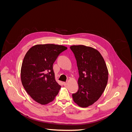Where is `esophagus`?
Returning a JSON list of instances; mask_svg holds the SVG:
<instances>
[{
    "label": "esophagus",
    "mask_w": 132,
    "mask_h": 132,
    "mask_svg": "<svg viewBox=\"0 0 132 132\" xmlns=\"http://www.w3.org/2000/svg\"><path fill=\"white\" fill-rule=\"evenodd\" d=\"M68 84V82H63V85L64 86H67Z\"/></svg>",
    "instance_id": "obj_1"
}]
</instances>
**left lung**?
<instances>
[{
  "label": "left lung",
  "instance_id": "obj_1",
  "mask_svg": "<svg viewBox=\"0 0 132 132\" xmlns=\"http://www.w3.org/2000/svg\"><path fill=\"white\" fill-rule=\"evenodd\" d=\"M70 49L77 60L79 70V90L72 96L81 107L92 105L101 97L108 81L107 68L101 53L94 48L74 45Z\"/></svg>",
  "mask_w": 132,
  "mask_h": 132
}]
</instances>
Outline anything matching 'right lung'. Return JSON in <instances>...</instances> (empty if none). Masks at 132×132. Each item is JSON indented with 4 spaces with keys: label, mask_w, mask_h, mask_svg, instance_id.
<instances>
[{
    "label": "right lung",
    "mask_w": 132,
    "mask_h": 132,
    "mask_svg": "<svg viewBox=\"0 0 132 132\" xmlns=\"http://www.w3.org/2000/svg\"><path fill=\"white\" fill-rule=\"evenodd\" d=\"M67 47L54 44L37 45L27 52L21 69V80L25 90L41 105L53 101L61 86L55 81L53 65Z\"/></svg>",
    "instance_id": "1"
}]
</instances>
